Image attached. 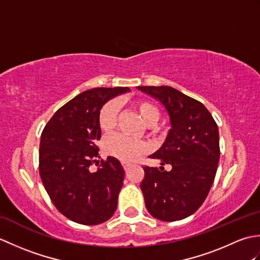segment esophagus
I'll return each instance as SVG.
<instances>
[{
  "label": "esophagus",
  "instance_id": "obj_1",
  "mask_svg": "<svg viewBox=\"0 0 260 260\" xmlns=\"http://www.w3.org/2000/svg\"><path fill=\"white\" fill-rule=\"evenodd\" d=\"M123 168H124V170L125 171H127V170H128V168H129V164L128 163H123Z\"/></svg>",
  "mask_w": 260,
  "mask_h": 260
}]
</instances>
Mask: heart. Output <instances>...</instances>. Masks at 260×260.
Segmentation results:
<instances>
[{
	"label": "heart",
	"mask_w": 260,
	"mask_h": 260,
	"mask_svg": "<svg viewBox=\"0 0 260 260\" xmlns=\"http://www.w3.org/2000/svg\"><path fill=\"white\" fill-rule=\"evenodd\" d=\"M132 105L147 125L151 126L157 123L159 110L156 105L145 99H137ZM117 114L118 106L114 101L107 102L99 109L97 120L103 133L108 134L115 128ZM104 151L107 155L114 156L123 162H133L147 153L148 146L145 142L132 141L123 135H114L104 142Z\"/></svg>",
	"instance_id": "heart-1"
}]
</instances>
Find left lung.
Segmentation results:
<instances>
[{
  "label": "left lung",
  "mask_w": 260,
  "mask_h": 260,
  "mask_svg": "<svg viewBox=\"0 0 260 260\" xmlns=\"http://www.w3.org/2000/svg\"><path fill=\"white\" fill-rule=\"evenodd\" d=\"M137 88L164 105L172 125L162 147L150 156L172 170L144 167L141 190L146 209L162 221L184 219L201 207L214 181L220 157L217 123L202 103L172 87Z\"/></svg>",
  "instance_id": "left-lung-1"
}]
</instances>
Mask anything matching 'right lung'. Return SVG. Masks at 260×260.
I'll list each match as a JSON object with an SVG mask.
<instances>
[{
    "label": "right lung",
    "mask_w": 260,
    "mask_h": 260,
    "mask_svg": "<svg viewBox=\"0 0 260 260\" xmlns=\"http://www.w3.org/2000/svg\"><path fill=\"white\" fill-rule=\"evenodd\" d=\"M128 90V87H101L81 92L59 108L42 131L39 173L54 207L71 221L103 223L117 207L125 174L118 159H101L95 172L89 167L99 157V109Z\"/></svg>",
    "instance_id": "add662e5"
}]
</instances>
